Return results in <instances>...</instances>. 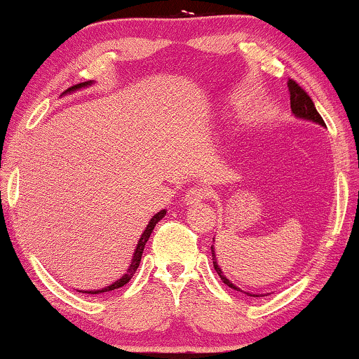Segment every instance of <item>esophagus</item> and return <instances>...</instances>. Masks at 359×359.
<instances>
[{
	"label": "esophagus",
	"instance_id": "1",
	"mask_svg": "<svg viewBox=\"0 0 359 359\" xmlns=\"http://www.w3.org/2000/svg\"><path fill=\"white\" fill-rule=\"evenodd\" d=\"M209 189L204 188V186H194V188H189L184 194V204L186 205H196L201 204L204 199H208Z\"/></svg>",
	"mask_w": 359,
	"mask_h": 359
}]
</instances>
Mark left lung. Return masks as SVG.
<instances>
[{"mask_svg": "<svg viewBox=\"0 0 359 359\" xmlns=\"http://www.w3.org/2000/svg\"><path fill=\"white\" fill-rule=\"evenodd\" d=\"M287 86H289V95H291V111L292 114L299 117V119H306V121H312V122H317V124L320 126H325V122H323L322 116L318 114L317 109H316V104H313V101L311 100V96L307 95L306 91L302 90L301 86L297 85L296 81L294 80H289L287 81ZM210 252H212V263H214V269L217 271V274L220 276V279L227 284L229 287L232 289H237V291L240 292H245L242 291V289L235 286L233 283H230L227 276L222 273V269H220V266L217 264V259H215V250H214V245L210 247ZM247 296H253V297H258V294H252V292H245Z\"/></svg>", "mask_w": 359, "mask_h": 359, "instance_id": "obj_1", "label": "left lung"}]
</instances>
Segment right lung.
<instances>
[{"instance_id":"right-lung-1","label":"right lung","mask_w":359,"mask_h":359,"mask_svg":"<svg viewBox=\"0 0 359 359\" xmlns=\"http://www.w3.org/2000/svg\"><path fill=\"white\" fill-rule=\"evenodd\" d=\"M91 85H93V81H83V83H78V85L72 86V88H68V90H67L65 93H63V95H67V93H72V91H76V90H81V88L91 86ZM165 214H166V210L163 209V210H160L158 214H155L154 217L150 219L149 225H147L145 230H144V233L140 235L139 242H137V247H135V250H134V257H132V259H130L129 268H127L126 274H122V278H121V279H117V281L112 283L111 286H106V287H102V289H95V291H78V292H86V294H101V292H109V291H114V289H117V287H122V286H124V284L129 283L130 279H132V276H134V274H135L137 268H139L140 259H142V253H144V248H145V243L149 242V238H150L151 232H154L155 225L158 224L160 220L165 217Z\"/></svg>"}]
</instances>
